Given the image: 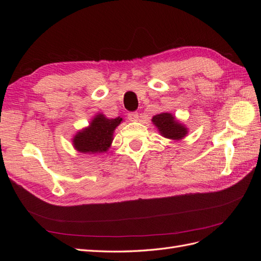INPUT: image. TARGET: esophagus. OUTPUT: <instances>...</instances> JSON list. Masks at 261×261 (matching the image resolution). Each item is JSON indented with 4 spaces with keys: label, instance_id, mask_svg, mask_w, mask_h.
<instances>
[{
    "label": "esophagus",
    "instance_id": "esophagus-1",
    "mask_svg": "<svg viewBox=\"0 0 261 261\" xmlns=\"http://www.w3.org/2000/svg\"><path fill=\"white\" fill-rule=\"evenodd\" d=\"M127 117H128V120H129V121H132V122H136V121H138L139 114H138V112H129V113L127 114Z\"/></svg>",
    "mask_w": 261,
    "mask_h": 261
}]
</instances>
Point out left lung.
<instances>
[{"label":"left lung","instance_id":"1","mask_svg":"<svg viewBox=\"0 0 261 261\" xmlns=\"http://www.w3.org/2000/svg\"><path fill=\"white\" fill-rule=\"evenodd\" d=\"M152 123L165 138L179 140L187 135L185 125L179 123L171 113H160L152 117Z\"/></svg>","mask_w":261,"mask_h":261}]
</instances>
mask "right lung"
Here are the masks:
<instances>
[{"instance_id":"obj_1","label":"right lung","mask_w":261,"mask_h":261,"mask_svg":"<svg viewBox=\"0 0 261 261\" xmlns=\"http://www.w3.org/2000/svg\"><path fill=\"white\" fill-rule=\"evenodd\" d=\"M123 121L122 117L108 118L103 114L94 116L88 127L78 132L73 138L74 148L82 153L108 151L113 140V133Z\"/></svg>"}]
</instances>
